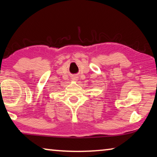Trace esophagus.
Returning a JSON list of instances; mask_svg holds the SVG:
<instances>
[{
  "instance_id": "esophagus-1",
  "label": "esophagus",
  "mask_w": 157,
  "mask_h": 157,
  "mask_svg": "<svg viewBox=\"0 0 157 157\" xmlns=\"http://www.w3.org/2000/svg\"><path fill=\"white\" fill-rule=\"evenodd\" d=\"M71 79H72L73 81H75L76 82V81L78 80V76H73L72 78H71Z\"/></svg>"
}]
</instances>
